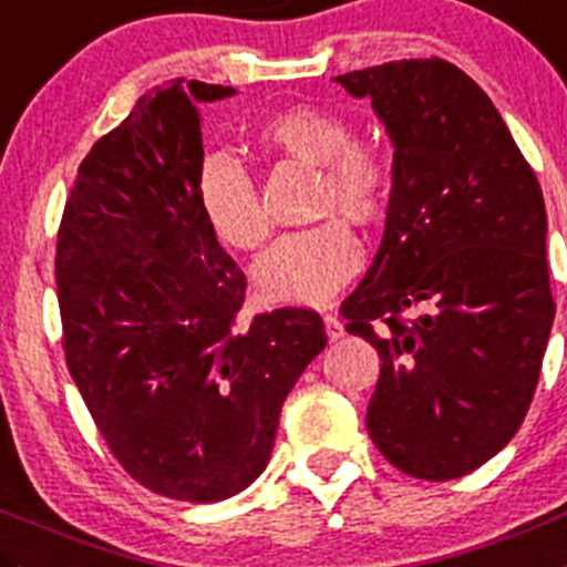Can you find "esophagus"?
Masks as SVG:
<instances>
[{"instance_id":"34e87169","label":"esophagus","mask_w":567,"mask_h":567,"mask_svg":"<svg viewBox=\"0 0 567 567\" xmlns=\"http://www.w3.org/2000/svg\"><path fill=\"white\" fill-rule=\"evenodd\" d=\"M322 322H326V337L331 339V342H337V339L344 337V326L337 315H326L322 317Z\"/></svg>"}]
</instances>
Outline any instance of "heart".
Here are the masks:
<instances>
[{"label": "heart", "instance_id": "b5f03b06", "mask_svg": "<svg viewBox=\"0 0 567 567\" xmlns=\"http://www.w3.org/2000/svg\"><path fill=\"white\" fill-rule=\"evenodd\" d=\"M256 136L272 153L322 166L317 214H344L361 225L379 223L386 214L390 161L379 150L355 144L353 127L339 113L311 105L284 107L264 118ZM197 206L208 230L234 250H258L272 230L250 172L228 153H212L199 164ZM359 267V239L344 219L331 217L269 247L252 267V278L275 303L322 306Z\"/></svg>", "mask_w": 567, "mask_h": 567}]
</instances>
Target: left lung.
I'll list each match as a JSON object with an SVG mask.
<instances>
[{
  "label": "left lung",
  "mask_w": 567,
  "mask_h": 567,
  "mask_svg": "<svg viewBox=\"0 0 567 567\" xmlns=\"http://www.w3.org/2000/svg\"><path fill=\"white\" fill-rule=\"evenodd\" d=\"M337 83L370 100L392 142L379 252L342 303L381 355L368 409L375 449L449 482L520 429L554 322L546 203L501 113L462 69L395 61ZM424 309L412 323L401 310Z\"/></svg>",
  "instance_id": "8db88e82"
}]
</instances>
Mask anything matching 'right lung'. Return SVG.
<instances>
[{"label": "right lung", "instance_id": "1", "mask_svg": "<svg viewBox=\"0 0 567 567\" xmlns=\"http://www.w3.org/2000/svg\"><path fill=\"white\" fill-rule=\"evenodd\" d=\"M234 94L147 91L83 158L58 234L69 373L122 467L192 504L261 476L280 406L328 342L309 309L236 326L247 280L197 206L199 105Z\"/></svg>", "mask_w": 567, "mask_h": 567}]
</instances>
